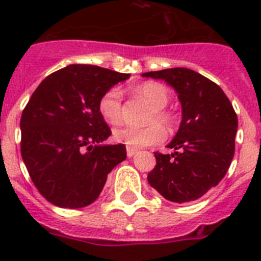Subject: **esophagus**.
<instances>
[{"instance_id": "1", "label": "esophagus", "mask_w": 261, "mask_h": 261, "mask_svg": "<svg viewBox=\"0 0 261 261\" xmlns=\"http://www.w3.org/2000/svg\"><path fill=\"white\" fill-rule=\"evenodd\" d=\"M136 153H137V149H135V147L132 146H126V155L133 156Z\"/></svg>"}]
</instances>
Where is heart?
Instances as JSON below:
<instances>
[{"instance_id": "obj_1", "label": "heart", "mask_w": 261, "mask_h": 261, "mask_svg": "<svg viewBox=\"0 0 261 261\" xmlns=\"http://www.w3.org/2000/svg\"><path fill=\"white\" fill-rule=\"evenodd\" d=\"M138 96L153 106L147 115L146 123L150 125L145 128L119 126L114 130V140L135 149L159 144L166 138V130L159 123L166 126L174 124V115L166 108L170 100V93L163 85L158 82H145L135 89ZM99 114L111 124H117L123 119V93L119 87H111L102 94L98 102Z\"/></svg>"}]
</instances>
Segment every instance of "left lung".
<instances>
[{
    "label": "left lung",
    "instance_id": "1",
    "mask_svg": "<svg viewBox=\"0 0 261 261\" xmlns=\"http://www.w3.org/2000/svg\"><path fill=\"white\" fill-rule=\"evenodd\" d=\"M142 77L165 80L175 89L183 119L168 147L155 151L156 165L147 181L166 200L195 201L222 180L235 153L238 117L220 86L187 68L149 71Z\"/></svg>",
    "mask_w": 261,
    "mask_h": 261
}]
</instances>
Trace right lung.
<instances>
[{
  "mask_svg": "<svg viewBox=\"0 0 261 261\" xmlns=\"http://www.w3.org/2000/svg\"><path fill=\"white\" fill-rule=\"evenodd\" d=\"M130 74L74 64L41 81L20 117V154L40 195L60 208L98 199L125 145H98L111 136L99 114L105 91Z\"/></svg>",
  "mask_w": 261,
  "mask_h": 261,
  "instance_id": "1",
  "label": "right lung"
}]
</instances>
